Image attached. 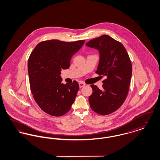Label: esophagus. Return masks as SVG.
Returning a JSON list of instances; mask_svg holds the SVG:
<instances>
[{
	"instance_id": "esophagus-1",
	"label": "esophagus",
	"mask_w": 160,
	"mask_h": 160,
	"mask_svg": "<svg viewBox=\"0 0 160 160\" xmlns=\"http://www.w3.org/2000/svg\"><path fill=\"white\" fill-rule=\"evenodd\" d=\"M84 86H85V84L83 83V82H80L79 83V87L80 88H83Z\"/></svg>"
}]
</instances>
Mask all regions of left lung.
<instances>
[{
	"label": "left lung",
	"instance_id": "8db88e82",
	"mask_svg": "<svg viewBox=\"0 0 160 160\" xmlns=\"http://www.w3.org/2000/svg\"><path fill=\"white\" fill-rule=\"evenodd\" d=\"M86 46L98 50L96 73L106 77L102 89L91 85L93 92L89 97L90 106L98 114L112 113L123 104L129 91L132 65L128 54L120 42L106 35L90 40Z\"/></svg>",
	"mask_w": 160,
	"mask_h": 160
}]
</instances>
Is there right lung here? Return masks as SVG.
Returning a JSON list of instances; mask_svg holds the SVG:
<instances>
[{"instance_id":"right-lung-1","label":"right lung","mask_w":160,"mask_h":160,"mask_svg":"<svg viewBox=\"0 0 160 160\" xmlns=\"http://www.w3.org/2000/svg\"><path fill=\"white\" fill-rule=\"evenodd\" d=\"M84 40L67 42L51 39L39 42L28 60L31 92L39 107L46 113L61 116L74 103L79 89L76 81L62 83V69H68L72 56L82 48Z\"/></svg>"}]
</instances>
